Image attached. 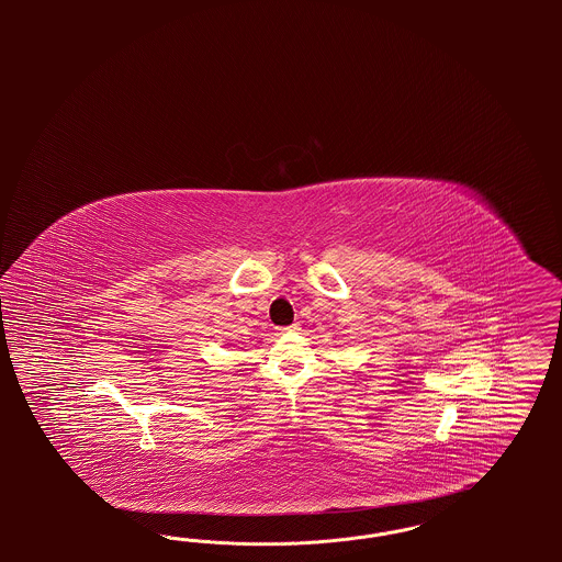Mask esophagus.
<instances>
[{
	"instance_id": "esophagus-1",
	"label": "esophagus",
	"mask_w": 562,
	"mask_h": 562,
	"mask_svg": "<svg viewBox=\"0 0 562 562\" xmlns=\"http://www.w3.org/2000/svg\"><path fill=\"white\" fill-rule=\"evenodd\" d=\"M291 330H299V324H291V326H286V328H278L280 335H282V333H291Z\"/></svg>"
}]
</instances>
